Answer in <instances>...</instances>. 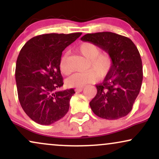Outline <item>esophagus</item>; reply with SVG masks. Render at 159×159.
Here are the masks:
<instances>
[{
	"label": "esophagus",
	"mask_w": 159,
	"mask_h": 159,
	"mask_svg": "<svg viewBox=\"0 0 159 159\" xmlns=\"http://www.w3.org/2000/svg\"><path fill=\"white\" fill-rule=\"evenodd\" d=\"M83 90H84V88H83V87H81V88H76L75 91H76V92H81V91Z\"/></svg>",
	"instance_id": "esophagus-1"
}]
</instances>
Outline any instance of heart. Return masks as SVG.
Segmentation results:
<instances>
[{"mask_svg": "<svg viewBox=\"0 0 159 159\" xmlns=\"http://www.w3.org/2000/svg\"><path fill=\"white\" fill-rule=\"evenodd\" d=\"M78 51L89 60L88 69L93 70L84 72H76L66 80V84L69 87L81 88L88 84L93 83L98 78H102L110 72L112 66V57L108 53H101V49L97 45L90 42H85L78 46ZM60 69L64 75L69 73L67 65V54H63L60 61Z\"/></svg>", "mask_w": 159, "mask_h": 159, "instance_id": "heart-1", "label": "heart"}]
</instances>
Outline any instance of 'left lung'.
Here are the masks:
<instances>
[{
	"label": "left lung",
	"instance_id": "8db88e82",
	"mask_svg": "<svg viewBox=\"0 0 159 159\" xmlns=\"http://www.w3.org/2000/svg\"><path fill=\"white\" fill-rule=\"evenodd\" d=\"M82 41L90 42L108 53L112 66L90 102L93 112L106 120L124 117L132 111L143 81L140 53L129 38L111 32L85 34Z\"/></svg>",
	"mask_w": 159,
	"mask_h": 159
}]
</instances>
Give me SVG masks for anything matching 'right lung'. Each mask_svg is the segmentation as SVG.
Here are the masks:
<instances>
[{
  "label": "right lung",
  "instance_id": "add662e5",
  "mask_svg": "<svg viewBox=\"0 0 159 159\" xmlns=\"http://www.w3.org/2000/svg\"><path fill=\"white\" fill-rule=\"evenodd\" d=\"M81 35L42 34L28 40L20 51L16 66L19 102L27 116L40 125H51L68 112L75 92L56 91L63 85L60 61L63 51Z\"/></svg>",
  "mask_w": 159,
  "mask_h": 159
}]
</instances>
